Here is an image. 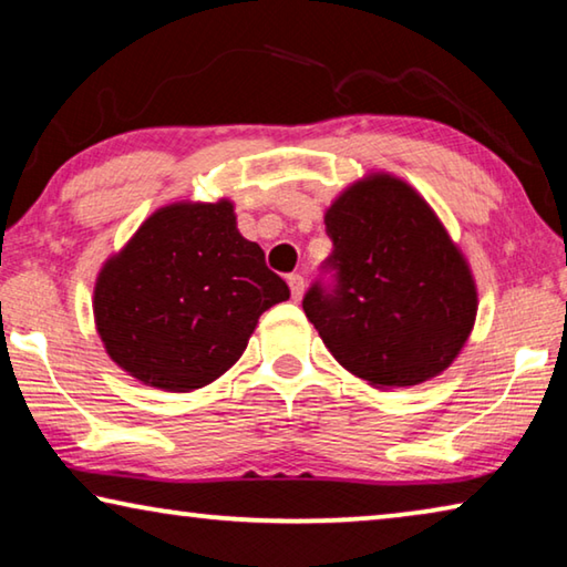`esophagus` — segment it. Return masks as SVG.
<instances>
[{
  "mask_svg": "<svg viewBox=\"0 0 567 567\" xmlns=\"http://www.w3.org/2000/svg\"><path fill=\"white\" fill-rule=\"evenodd\" d=\"M287 285H290L295 300H302V295H305V277L295 272V275L287 277Z\"/></svg>",
  "mask_w": 567,
  "mask_h": 567,
  "instance_id": "obj_1",
  "label": "esophagus"
}]
</instances>
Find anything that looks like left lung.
Returning <instances> with one entry per match:
<instances>
[{
	"label": "left lung",
	"mask_w": 567,
	"mask_h": 567,
	"mask_svg": "<svg viewBox=\"0 0 567 567\" xmlns=\"http://www.w3.org/2000/svg\"><path fill=\"white\" fill-rule=\"evenodd\" d=\"M332 252L302 310L344 370L375 388L420 385L463 350L477 312L465 257L402 179L354 182L324 213Z\"/></svg>",
	"instance_id": "8db88e82"
}]
</instances>
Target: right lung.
Masks as SVG:
<instances>
[{
  "label": "right lung",
  "mask_w": 567,
  "mask_h": 567,
  "mask_svg": "<svg viewBox=\"0 0 567 567\" xmlns=\"http://www.w3.org/2000/svg\"><path fill=\"white\" fill-rule=\"evenodd\" d=\"M290 297L233 203L157 209L102 267L94 320L110 358L145 385L189 392L245 352L257 320Z\"/></svg>",
  "instance_id": "right-lung-1"
}]
</instances>
